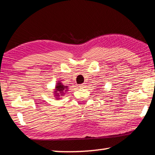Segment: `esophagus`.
I'll return each instance as SVG.
<instances>
[{
    "mask_svg": "<svg viewBox=\"0 0 155 155\" xmlns=\"http://www.w3.org/2000/svg\"><path fill=\"white\" fill-rule=\"evenodd\" d=\"M79 87H80L81 88H85V87H86L85 83H82V84H81V85H79Z\"/></svg>",
    "mask_w": 155,
    "mask_h": 155,
    "instance_id": "1",
    "label": "esophagus"
}]
</instances>
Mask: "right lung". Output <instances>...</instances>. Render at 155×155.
I'll use <instances>...</instances> for the list:
<instances>
[{"instance_id":"add662e5","label":"right lung","mask_w":155,"mask_h":155,"mask_svg":"<svg viewBox=\"0 0 155 155\" xmlns=\"http://www.w3.org/2000/svg\"><path fill=\"white\" fill-rule=\"evenodd\" d=\"M68 87L67 86H64L61 83H60L58 81V83H57L55 86V91H54L55 94V96H57V98H59V97H61V96H63L65 94V92L68 91Z\"/></svg>"}]
</instances>
